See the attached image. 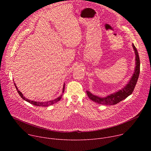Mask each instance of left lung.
<instances>
[{"mask_svg": "<svg viewBox=\"0 0 151 151\" xmlns=\"http://www.w3.org/2000/svg\"><path fill=\"white\" fill-rule=\"evenodd\" d=\"M133 48L134 49L135 55H136V68L134 70V72L129 81L128 83L125 86L124 88L118 91L111 94L105 97H100L97 96H94L91 94L90 91H87V94L88 97L93 100L99 104H101L104 105H113L116 104L121 101L126 99L128 96L131 95L134 91L135 86L137 82L139 73H140V58L139 56V54L134 44H133Z\"/></svg>", "mask_w": 151, "mask_h": 151, "instance_id": "8db88e82", "label": "left lung"}]
</instances>
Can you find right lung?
Here are the masks:
<instances>
[{
    "label": "right lung",
    "instance_id": "add662e5",
    "mask_svg": "<svg viewBox=\"0 0 151 151\" xmlns=\"http://www.w3.org/2000/svg\"><path fill=\"white\" fill-rule=\"evenodd\" d=\"M14 85H15V88H16V89H17V91H18L19 95L20 96V97H21V98H22L23 100H24L25 101H26L30 103V104H33V105H35V106H50V105H52V104H53L57 103V101H60V100L61 99V97H62V95H63V94H61V95H60L58 98H57V99H54V100H51V101H45V102L35 101L30 100L26 99L24 96H23V94H22V93L20 92V91H19L18 89L17 88V87L16 86L15 83H14ZM64 86H65V85H64V83L63 88V91H62L63 93L64 91V87H64ZM63 93H62V94H63Z\"/></svg>",
    "mask_w": 151,
    "mask_h": 151
}]
</instances>
